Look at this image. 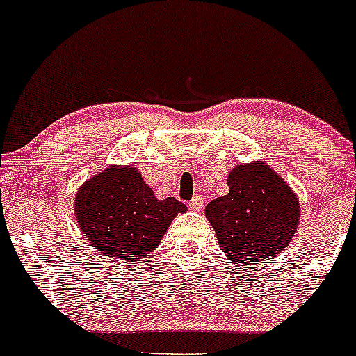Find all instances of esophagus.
<instances>
[{
    "label": "esophagus",
    "mask_w": 356,
    "mask_h": 356,
    "mask_svg": "<svg viewBox=\"0 0 356 356\" xmlns=\"http://www.w3.org/2000/svg\"><path fill=\"white\" fill-rule=\"evenodd\" d=\"M202 204H204V199L201 197V195H195V197H192V201L189 202V207L192 211H201Z\"/></svg>",
    "instance_id": "obj_1"
}]
</instances>
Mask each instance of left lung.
<instances>
[{"mask_svg": "<svg viewBox=\"0 0 356 356\" xmlns=\"http://www.w3.org/2000/svg\"><path fill=\"white\" fill-rule=\"evenodd\" d=\"M229 194L207 204L206 218L236 269L273 259L291 243L300 222L295 192L266 164L238 165Z\"/></svg>", "mask_w": 356, "mask_h": 356, "instance_id": "obj_1", "label": "left lung"}]
</instances>
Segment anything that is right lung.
<instances>
[{"mask_svg":"<svg viewBox=\"0 0 356 356\" xmlns=\"http://www.w3.org/2000/svg\"><path fill=\"white\" fill-rule=\"evenodd\" d=\"M186 211L177 199L155 197L130 165L102 170L80 187L75 199L76 220L93 249L129 263L152 252L172 219Z\"/></svg>","mask_w":356,"mask_h":356,"instance_id":"add662e5","label":"right lung"}]
</instances>
